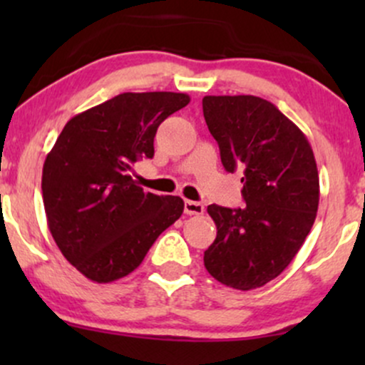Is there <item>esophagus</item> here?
Masks as SVG:
<instances>
[{"instance_id": "34e87169", "label": "esophagus", "mask_w": 365, "mask_h": 365, "mask_svg": "<svg viewBox=\"0 0 365 365\" xmlns=\"http://www.w3.org/2000/svg\"><path fill=\"white\" fill-rule=\"evenodd\" d=\"M183 211H185V215L188 216H199L204 212V206L200 202H194V200H185Z\"/></svg>"}]
</instances>
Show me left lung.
<instances>
[{"instance_id":"1","label":"left lung","mask_w":365,"mask_h":365,"mask_svg":"<svg viewBox=\"0 0 365 365\" xmlns=\"http://www.w3.org/2000/svg\"><path fill=\"white\" fill-rule=\"evenodd\" d=\"M202 111L221 163L240 170L245 206H207L216 240L204 252L212 278L252 290L282 274L311 232L319 175L307 137L273 103L255 96H206Z\"/></svg>"}]
</instances>
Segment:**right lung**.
Masks as SVG:
<instances>
[{
    "label": "right lung",
    "mask_w": 365,
    "mask_h": 365,
    "mask_svg": "<svg viewBox=\"0 0 365 365\" xmlns=\"http://www.w3.org/2000/svg\"><path fill=\"white\" fill-rule=\"evenodd\" d=\"M188 103L182 92H123L61 130L44 161L43 200L58 249L86 278L130 274L182 216L180 197L144 192L130 173L154 156L159 125Z\"/></svg>",
    "instance_id": "add662e5"
}]
</instances>
